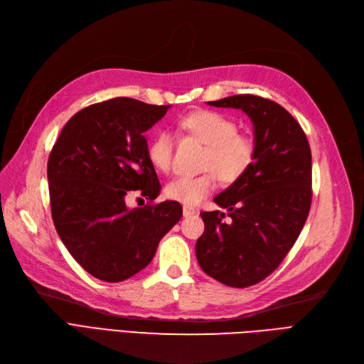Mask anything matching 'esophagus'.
<instances>
[{
  "instance_id": "1",
  "label": "esophagus",
  "mask_w": 364,
  "mask_h": 364,
  "mask_svg": "<svg viewBox=\"0 0 364 364\" xmlns=\"http://www.w3.org/2000/svg\"><path fill=\"white\" fill-rule=\"evenodd\" d=\"M198 213V210L195 207H191V205H184L183 207V216L184 218H189V216H193Z\"/></svg>"
}]
</instances>
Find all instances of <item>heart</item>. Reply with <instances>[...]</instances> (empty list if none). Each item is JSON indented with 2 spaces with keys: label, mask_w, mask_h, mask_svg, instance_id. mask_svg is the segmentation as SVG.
<instances>
[{
  "label": "heart",
  "mask_w": 364,
  "mask_h": 364,
  "mask_svg": "<svg viewBox=\"0 0 364 364\" xmlns=\"http://www.w3.org/2000/svg\"><path fill=\"white\" fill-rule=\"evenodd\" d=\"M180 128L207 145L203 175H180L166 186V195L186 205H196L215 191L216 175L225 183L237 181L255 157L254 139L237 132L230 116L213 110H198L183 116ZM173 136L159 132L148 144V159L159 171H169L173 157ZM217 173L215 174L214 172Z\"/></svg>",
  "instance_id": "obj_1"
}]
</instances>
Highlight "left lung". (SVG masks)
Listing matches in <instances>:
<instances>
[{
  "label": "left lung",
  "mask_w": 364,
  "mask_h": 364,
  "mask_svg": "<svg viewBox=\"0 0 364 364\" xmlns=\"http://www.w3.org/2000/svg\"><path fill=\"white\" fill-rule=\"evenodd\" d=\"M210 105L240 109L254 125L251 168L215 196L225 213L203 212L196 242L203 271L230 287H250L271 275L295 245L311 205V151L299 122L279 104L234 95Z\"/></svg>",
  "instance_id": "left-lung-1"
}]
</instances>
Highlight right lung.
Returning <instances> with one entry per match:
<instances>
[{
	"instance_id": "right-lung-1",
	"label": "right lung",
	"mask_w": 364,
	"mask_h": 364,
	"mask_svg": "<svg viewBox=\"0 0 364 364\" xmlns=\"http://www.w3.org/2000/svg\"><path fill=\"white\" fill-rule=\"evenodd\" d=\"M171 105L113 98L77 112L48 159L51 215L62 242L86 272L119 283L149 264L177 224V201L128 208L132 191L154 201L161 186L145 132Z\"/></svg>"
}]
</instances>
